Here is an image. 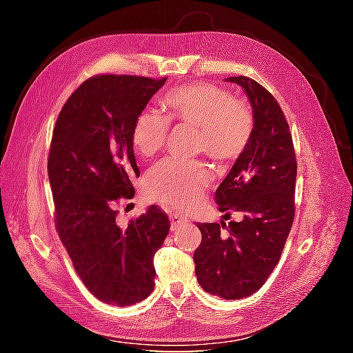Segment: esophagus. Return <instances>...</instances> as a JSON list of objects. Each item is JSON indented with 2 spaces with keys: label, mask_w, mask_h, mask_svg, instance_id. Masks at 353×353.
<instances>
[{
  "label": "esophagus",
  "mask_w": 353,
  "mask_h": 353,
  "mask_svg": "<svg viewBox=\"0 0 353 353\" xmlns=\"http://www.w3.org/2000/svg\"><path fill=\"white\" fill-rule=\"evenodd\" d=\"M188 219L184 218L183 215H178V213H174V215H170V228L174 230H178L179 227H183L184 223H187Z\"/></svg>",
  "instance_id": "obj_1"
}]
</instances>
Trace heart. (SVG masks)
<instances>
[{
	"label": "heart",
	"mask_w": 353,
	"mask_h": 353,
	"mask_svg": "<svg viewBox=\"0 0 353 353\" xmlns=\"http://www.w3.org/2000/svg\"><path fill=\"white\" fill-rule=\"evenodd\" d=\"M168 117L145 109L135 117L131 140L135 150L150 157L163 148L169 121L199 130V150L218 163L237 160L250 144L253 114L248 104L236 100L216 85L184 83L169 90L162 99ZM210 184L209 169L200 162L166 160L147 175L152 199L176 210H188L205 194Z\"/></svg>",
	"instance_id": "1"
}]
</instances>
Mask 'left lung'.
<instances>
[{
  "label": "left lung",
  "instance_id": "obj_1",
  "mask_svg": "<svg viewBox=\"0 0 353 353\" xmlns=\"http://www.w3.org/2000/svg\"><path fill=\"white\" fill-rule=\"evenodd\" d=\"M225 81L244 90L254 126L248 150L218 187L215 200L223 218L239 212L243 219L228 225L197 223L201 243L193 256L203 290L236 301L258 292L280 261L294 219L297 163L290 128L274 95L248 77Z\"/></svg>",
  "mask_w": 353,
  "mask_h": 353
}]
</instances>
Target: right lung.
Returning a JSON list of instances; mask_svg holds the SVG:
<instances>
[{
    "mask_svg": "<svg viewBox=\"0 0 353 353\" xmlns=\"http://www.w3.org/2000/svg\"><path fill=\"white\" fill-rule=\"evenodd\" d=\"M168 78L97 74L79 85L57 117L48 154L56 230L85 287L99 301L130 306L154 290V253L170 222L152 205L123 228L116 206L140 176L135 117Z\"/></svg>",
    "mask_w": 353,
    "mask_h": 353,
    "instance_id": "obj_1",
    "label": "right lung"
}]
</instances>
